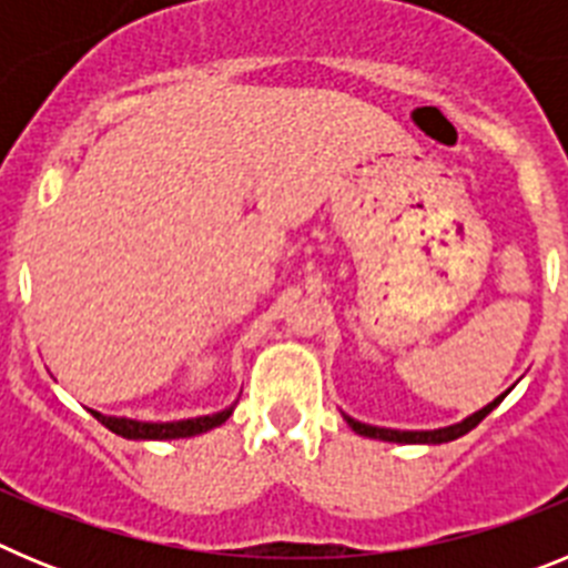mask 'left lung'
I'll use <instances>...</instances> for the list:
<instances>
[{
    "instance_id": "8db88e82",
    "label": "left lung",
    "mask_w": 568,
    "mask_h": 568,
    "mask_svg": "<svg viewBox=\"0 0 568 568\" xmlns=\"http://www.w3.org/2000/svg\"><path fill=\"white\" fill-rule=\"evenodd\" d=\"M509 393V389H506ZM506 393L500 395V398H495L491 404H486L484 409H478L475 415H469L466 420H460V424H453V426H444V429H429V433H404V429H384V426H369V424H361V420L349 418V415H344V420L349 426H353L355 433L358 435H366V438H378V440H393V444H446V440H455L460 438V435H466L469 429H475V426L480 424V420L486 418V415L495 409V406L500 404V400L506 398Z\"/></svg>"
}]
</instances>
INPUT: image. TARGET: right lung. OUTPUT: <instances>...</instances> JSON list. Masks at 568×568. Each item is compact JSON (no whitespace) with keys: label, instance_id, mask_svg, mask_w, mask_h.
I'll return each instance as SVG.
<instances>
[{"label":"right lung","instance_id":"right-lung-1","mask_svg":"<svg viewBox=\"0 0 568 568\" xmlns=\"http://www.w3.org/2000/svg\"><path fill=\"white\" fill-rule=\"evenodd\" d=\"M97 415L99 424H104L110 433L122 435L130 440H173V438H190V435H202L213 426H222L224 420L233 415V406L224 413L202 415V418H187V420H173V424H144V420H130V418H113V415Z\"/></svg>","mask_w":568,"mask_h":568}]
</instances>
